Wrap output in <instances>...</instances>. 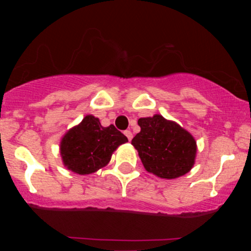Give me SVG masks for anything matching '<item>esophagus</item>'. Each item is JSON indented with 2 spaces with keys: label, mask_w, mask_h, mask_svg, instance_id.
Returning <instances> with one entry per match:
<instances>
[{
  "label": "esophagus",
  "mask_w": 251,
  "mask_h": 251,
  "mask_svg": "<svg viewBox=\"0 0 251 251\" xmlns=\"http://www.w3.org/2000/svg\"><path fill=\"white\" fill-rule=\"evenodd\" d=\"M125 135L126 136V138L129 139V142H130V140L132 139V132L130 131V130H126V131H125Z\"/></svg>",
  "instance_id": "34e87169"
}]
</instances>
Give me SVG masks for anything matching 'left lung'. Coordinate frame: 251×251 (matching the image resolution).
Returning <instances> with one entry per match:
<instances>
[{"instance_id": "left-lung-1", "label": "left lung", "mask_w": 251, "mask_h": 251, "mask_svg": "<svg viewBox=\"0 0 251 251\" xmlns=\"http://www.w3.org/2000/svg\"><path fill=\"white\" fill-rule=\"evenodd\" d=\"M138 126L140 132L133 137L131 144L149 173L174 179L193 168L197 142L187 130L160 114L140 118Z\"/></svg>"}]
</instances>
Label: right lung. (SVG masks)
I'll return each instance as SVG.
<instances>
[{"label": "right lung", "instance_id": "add662e5", "mask_svg": "<svg viewBox=\"0 0 251 251\" xmlns=\"http://www.w3.org/2000/svg\"><path fill=\"white\" fill-rule=\"evenodd\" d=\"M128 138L114 126H102L98 118L87 115L65 133L60 142L64 166L78 175H90L107 166L112 154Z\"/></svg>", "mask_w": 251, "mask_h": 251}]
</instances>
